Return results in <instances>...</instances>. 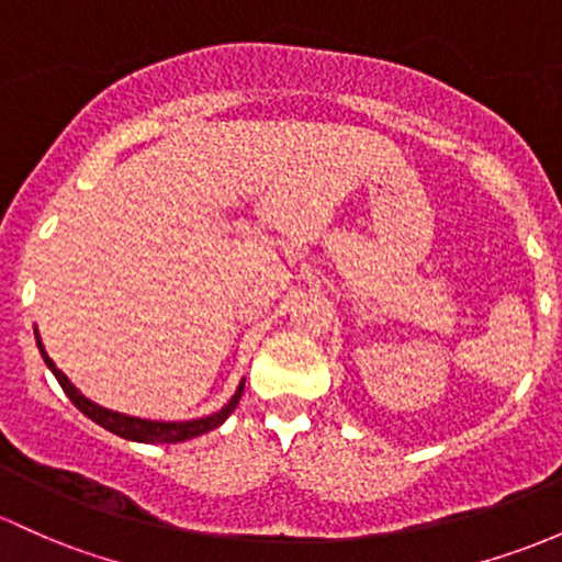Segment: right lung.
Returning <instances> with one entry per match:
<instances>
[{
  "mask_svg": "<svg viewBox=\"0 0 562 562\" xmlns=\"http://www.w3.org/2000/svg\"><path fill=\"white\" fill-rule=\"evenodd\" d=\"M34 337H37L40 353H42V359H45L47 370H50L53 375H56L58 383H61L64 394L69 396L71 404H75L82 415H88L93 424L104 426L106 431L117 434V437H123V439H131V442L173 445V442H187V439H192V437H201V434L211 431V428L225 424V420L231 418L233 409L238 407L240 394H244V380H240L238 389H235V394L231 396V402H227L220 413H211V415H206V418H192V420H149V418H136V415L114 413V409L101 407V404L90 402L86 394H80V391H77V385L71 383V380L66 378L61 370H58L56 361L47 356L45 346H42V340L37 335V329H34Z\"/></svg>",
  "mask_w": 562,
  "mask_h": 562,
  "instance_id": "add662e5",
  "label": "right lung"
}]
</instances>
